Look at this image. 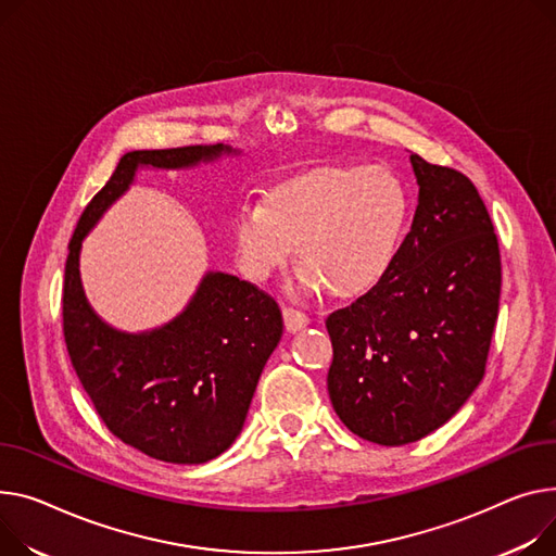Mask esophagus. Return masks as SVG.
Segmentation results:
<instances>
[{
	"label": "esophagus",
	"mask_w": 556,
	"mask_h": 556,
	"mask_svg": "<svg viewBox=\"0 0 556 556\" xmlns=\"http://www.w3.org/2000/svg\"><path fill=\"white\" fill-rule=\"evenodd\" d=\"M283 324L288 332H298L302 328H306L311 324V317L302 311H294V308H283Z\"/></svg>",
	"instance_id": "esophagus-1"
}]
</instances>
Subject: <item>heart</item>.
Instances as JSON below:
<instances>
[{
    "mask_svg": "<svg viewBox=\"0 0 556 556\" xmlns=\"http://www.w3.org/2000/svg\"><path fill=\"white\" fill-rule=\"evenodd\" d=\"M412 199L402 178L380 165H328L277 182L266 201H241L232 239L241 270L268 281L292 254L302 264L292 290L357 298L393 268Z\"/></svg>",
    "mask_w": 556,
    "mask_h": 556,
    "instance_id": "heart-1",
    "label": "heart"
}]
</instances>
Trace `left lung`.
<instances>
[{"mask_svg":"<svg viewBox=\"0 0 556 556\" xmlns=\"http://www.w3.org/2000/svg\"><path fill=\"white\" fill-rule=\"evenodd\" d=\"M418 207L389 275L328 315V395L359 438L397 447L445 425L485 376L501 254L473 182L409 156Z\"/></svg>","mask_w":556,"mask_h":556,"instance_id":"obj_1","label":"left lung"}]
</instances>
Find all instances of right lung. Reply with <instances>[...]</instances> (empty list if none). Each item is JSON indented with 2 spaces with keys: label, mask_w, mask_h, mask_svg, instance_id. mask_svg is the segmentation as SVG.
Returning a JSON list of instances; mask_svg holds the SVG:
<instances>
[{
  "label": "right lung",
  "mask_w": 556,
  "mask_h": 556,
  "mask_svg": "<svg viewBox=\"0 0 556 556\" xmlns=\"http://www.w3.org/2000/svg\"><path fill=\"white\" fill-rule=\"evenodd\" d=\"M230 144L127 152L83 212L68 243L62 317L73 368L98 416L125 445L172 465H201L232 447L258 378L277 349V302L235 275L207 270L176 317L127 332L89 304L80 279L85 237L138 169H192L239 156Z\"/></svg>",
  "instance_id": "obj_1"
}]
</instances>
